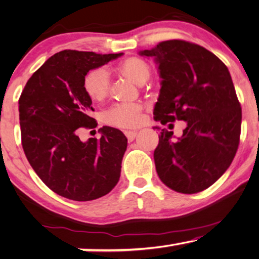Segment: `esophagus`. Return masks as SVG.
<instances>
[{
	"label": "esophagus",
	"mask_w": 259,
	"mask_h": 259,
	"mask_svg": "<svg viewBox=\"0 0 259 259\" xmlns=\"http://www.w3.org/2000/svg\"><path fill=\"white\" fill-rule=\"evenodd\" d=\"M125 136L128 139V141H133L137 137V132H134V131H126Z\"/></svg>",
	"instance_id": "34e87169"
}]
</instances>
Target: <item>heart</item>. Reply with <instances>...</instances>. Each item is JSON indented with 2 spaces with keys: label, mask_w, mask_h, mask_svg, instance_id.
<instances>
[{
  "label": "heart",
  "mask_w": 259,
  "mask_h": 259,
  "mask_svg": "<svg viewBox=\"0 0 259 259\" xmlns=\"http://www.w3.org/2000/svg\"><path fill=\"white\" fill-rule=\"evenodd\" d=\"M119 72L138 85H144L151 78V66L140 57H128L119 64ZM84 91L90 99L96 103L103 102L110 93L111 81L108 72L103 67L89 71L83 81ZM105 122L120 128H132L138 126L142 118L140 104H117L106 111Z\"/></svg>",
  "instance_id": "heart-1"
}]
</instances>
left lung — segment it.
<instances>
[{
    "instance_id": "8db88e82",
    "label": "left lung",
    "mask_w": 259,
    "mask_h": 259,
    "mask_svg": "<svg viewBox=\"0 0 259 259\" xmlns=\"http://www.w3.org/2000/svg\"><path fill=\"white\" fill-rule=\"evenodd\" d=\"M139 54L155 58L162 78L155 120L187 122L178 140L162 130L154 151L156 173L175 192H202L229 168L239 145L242 108L229 70L212 52L182 39Z\"/></svg>"
}]
</instances>
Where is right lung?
<instances>
[{"mask_svg":"<svg viewBox=\"0 0 259 259\" xmlns=\"http://www.w3.org/2000/svg\"><path fill=\"white\" fill-rule=\"evenodd\" d=\"M122 54L63 50L29 78L18 99L22 147L30 166L52 192L92 201L111 192L120 178L127 138L110 126L100 139L83 142L81 128H95L92 100L83 81L90 70Z\"/></svg>","mask_w":259,"mask_h":259,"instance_id":"obj_1","label":"right lung"}]
</instances>
